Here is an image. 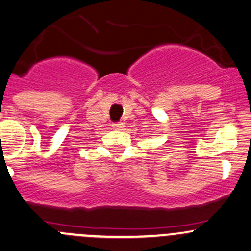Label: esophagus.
Here are the masks:
<instances>
[{"mask_svg":"<svg viewBox=\"0 0 251 251\" xmlns=\"http://www.w3.org/2000/svg\"><path fill=\"white\" fill-rule=\"evenodd\" d=\"M123 125H124V124L121 123V121H119V123H113L112 124L113 128H115V130H120V128L123 127Z\"/></svg>","mask_w":251,"mask_h":251,"instance_id":"esophagus-1","label":"esophagus"}]
</instances>
